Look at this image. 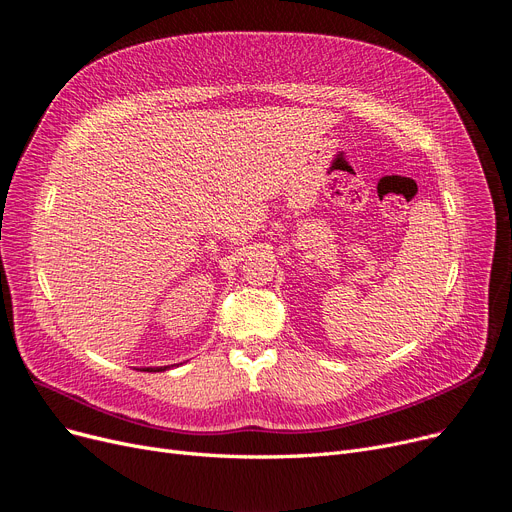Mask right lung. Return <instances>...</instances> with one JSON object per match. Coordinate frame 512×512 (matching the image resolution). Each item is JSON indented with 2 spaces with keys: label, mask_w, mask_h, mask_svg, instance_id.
I'll list each match as a JSON object with an SVG mask.
<instances>
[{
  "label": "right lung",
  "mask_w": 512,
  "mask_h": 512,
  "mask_svg": "<svg viewBox=\"0 0 512 512\" xmlns=\"http://www.w3.org/2000/svg\"><path fill=\"white\" fill-rule=\"evenodd\" d=\"M143 371H166V367H164V369H162V367H160V369H149V367H147V369H143Z\"/></svg>",
  "instance_id": "add662e5"
}]
</instances>
